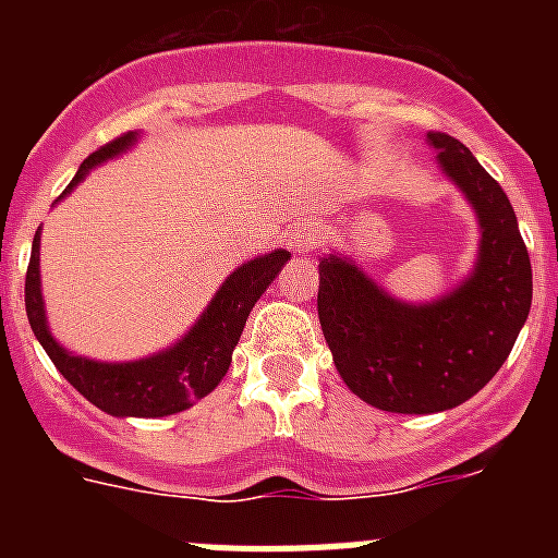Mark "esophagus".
Instances as JSON below:
<instances>
[{
	"label": "esophagus",
	"instance_id": "1",
	"mask_svg": "<svg viewBox=\"0 0 558 558\" xmlns=\"http://www.w3.org/2000/svg\"><path fill=\"white\" fill-rule=\"evenodd\" d=\"M288 245H290V251H293V254L307 256L310 251L315 248V231H313V226H310V223L293 226V229H290V234H288Z\"/></svg>",
	"mask_w": 558,
	"mask_h": 558
}]
</instances>
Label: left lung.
I'll use <instances>...</instances> for the list:
<instances>
[{"label": "left lung", "mask_w": 558, "mask_h": 558, "mask_svg": "<svg viewBox=\"0 0 558 558\" xmlns=\"http://www.w3.org/2000/svg\"><path fill=\"white\" fill-rule=\"evenodd\" d=\"M438 161L481 220L472 276L438 302L413 307L329 254L318 265V318L349 391L388 413L450 411L506 363L531 310V256L502 186L461 142L430 131Z\"/></svg>", "instance_id": "obj_1"}]
</instances>
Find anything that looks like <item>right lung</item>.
I'll list each match as a JSON object with an SVG mask.
<instances>
[{"label":"right lung","mask_w":558,"mask_h":558,"mask_svg":"<svg viewBox=\"0 0 558 558\" xmlns=\"http://www.w3.org/2000/svg\"><path fill=\"white\" fill-rule=\"evenodd\" d=\"M133 140H136L133 133H122L113 142L102 145L100 150L92 153L81 165L72 184L66 186V192H72V186L83 181L92 167L122 153ZM288 259V251L279 248L236 268L226 279L223 288L215 293L206 313L201 315V322L167 352L136 360V363H97V360L69 354L49 335L47 318H44L41 279H38L36 231L27 276H24V310H27L29 327L36 332L44 352L92 405L111 416H170V413L186 411L192 402H198L218 388L231 366V352L243 335L245 318Z\"/></svg>","instance_id":"obj_1"}]
</instances>
